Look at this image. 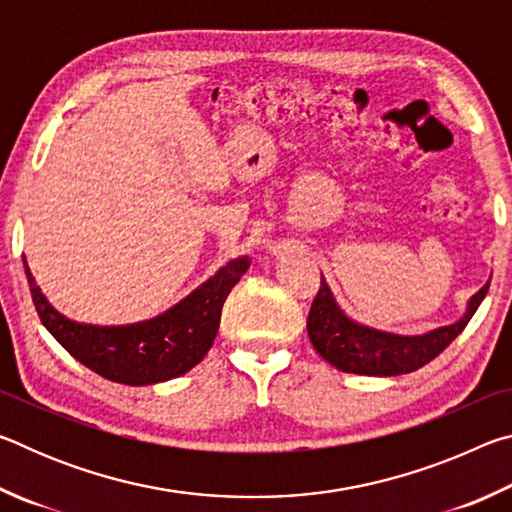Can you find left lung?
<instances>
[{
  "label": "left lung",
  "instance_id": "left-lung-1",
  "mask_svg": "<svg viewBox=\"0 0 512 512\" xmlns=\"http://www.w3.org/2000/svg\"><path fill=\"white\" fill-rule=\"evenodd\" d=\"M488 287L490 282L467 300L465 314L456 323L429 329L424 334H395L350 318L336 302L323 277L307 318V334L320 357L343 372L372 377L406 375L436 359L463 332L483 302Z\"/></svg>",
  "mask_w": 512,
  "mask_h": 512
}]
</instances>
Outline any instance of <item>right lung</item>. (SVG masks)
Segmentation results:
<instances>
[{"mask_svg":"<svg viewBox=\"0 0 512 512\" xmlns=\"http://www.w3.org/2000/svg\"><path fill=\"white\" fill-rule=\"evenodd\" d=\"M248 266V255L230 259L160 316L131 325H88L51 305L24 259L33 305L49 334L85 368L126 386L160 384L201 363L219 332L223 302Z\"/></svg>","mask_w":512,"mask_h":512,"instance_id":"obj_1","label":"right lung"}]
</instances>
